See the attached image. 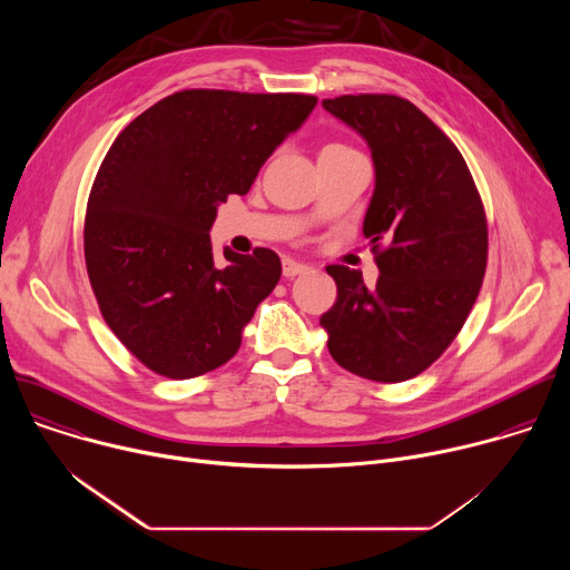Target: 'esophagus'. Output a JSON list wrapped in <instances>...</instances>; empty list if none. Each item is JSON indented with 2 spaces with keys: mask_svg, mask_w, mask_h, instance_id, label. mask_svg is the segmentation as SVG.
Wrapping results in <instances>:
<instances>
[{
  "mask_svg": "<svg viewBox=\"0 0 570 570\" xmlns=\"http://www.w3.org/2000/svg\"><path fill=\"white\" fill-rule=\"evenodd\" d=\"M282 271H284V277H297V275H304L308 271V266L302 262H295V259H284Z\"/></svg>",
  "mask_w": 570,
  "mask_h": 570,
  "instance_id": "esophagus-1",
  "label": "esophagus"
}]
</instances>
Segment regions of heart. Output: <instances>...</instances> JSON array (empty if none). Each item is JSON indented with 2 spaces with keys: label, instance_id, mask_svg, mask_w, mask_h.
Masks as SVG:
<instances>
[{
  "label": "heart",
  "instance_id": "1",
  "mask_svg": "<svg viewBox=\"0 0 570 570\" xmlns=\"http://www.w3.org/2000/svg\"><path fill=\"white\" fill-rule=\"evenodd\" d=\"M341 148H350V146H345V144H327L322 150H341Z\"/></svg>",
  "mask_w": 570,
  "mask_h": 570
}]
</instances>
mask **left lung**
Returning a JSON list of instances; mask_svg holds the SVG:
<instances>
[{"mask_svg":"<svg viewBox=\"0 0 570 570\" xmlns=\"http://www.w3.org/2000/svg\"><path fill=\"white\" fill-rule=\"evenodd\" d=\"M324 110L370 144L376 187L363 234L376 286L327 266L338 297L322 313L330 354L356 376L399 383L431 367L455 341L487 268V216L458 146L409 99L343 95Z\"/></svg>","mask_w":570,"mask_h":570,"instance_id":"8db88e82","label":"left lung"}]
</instances>
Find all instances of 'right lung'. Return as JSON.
<instances>
[{
  "label": "right lung",
  "instance_id": "1",
  "mask_svg": "<svg viewBox=\"0 0 570 570\" xmlns=\"http://www.w3.org/2000/svg\"><path fill=\"white\" fill-rule=\"evenodd\" d=\"M313 95L180 90L132 119L97 171L83 227L99 311L150 372L194 379L227 363L282 262L212 253L216 205L248 194Z\"/></svg>",
  "mask_w": 570,
  "mask_h": 570
}]
</instances>
